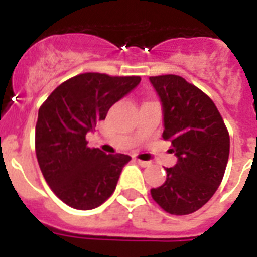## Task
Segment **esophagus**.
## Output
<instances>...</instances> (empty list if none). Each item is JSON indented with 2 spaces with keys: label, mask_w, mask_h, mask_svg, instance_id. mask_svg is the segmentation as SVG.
Here are the masks:
<instances>
[{
  "label": "esophagus",
  "mask_w": 257,
  "mask_h": 257,
  "mask_svg": "<svg viewBox=\"0 0 257 257\" xmlns=\"http://www.w3.org/2000/svg\"><path fill=\"white\" fill-rule=\"evenodd\" d=\"M136 163L139 165H141V167H151V165H152V163H151V161H143V160H140V159H136Z\"/></svg>",
  "instance_id": "34e87169"
}]
</instances>
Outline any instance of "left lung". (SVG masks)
<instances>
[{"instance_id": "1", "label": "left lung", "mask_w": 257, "mask_h": 257, "mask_svg": "<svg viewBox=\"0 0 257 257\" xmlns=\"http://www.w3.org/2000/svg\"><path fill=\"white\" fill-rule=\"evenodd\" d=\"M163 102V139L177 156L167 180L152 188V199L165 212L193 213L215 195L227 168L229 133L215 102L185 78L176 74L149 77Z\"/></svg>"}]
</instances>
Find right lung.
Returning <instances> with one entry per match:
<instances>
[{"mask_svg":"<svg viewBox=\"0 0 257 257\" xmlns=\"http://www.w3.org/2000/svg\"><path fill=\"white\" fill-rule=\"evenodd\" d=\"M140 76L77 74L50 93L38 109L36 156L44 179L66 205L88 211L112 196L131 156L89 148L86 133L140 82Z\"/></svg>","mask_w":257,"mask_h":257,"instance_id":"right-lung-1","label":"right lung"}]
</instances>
